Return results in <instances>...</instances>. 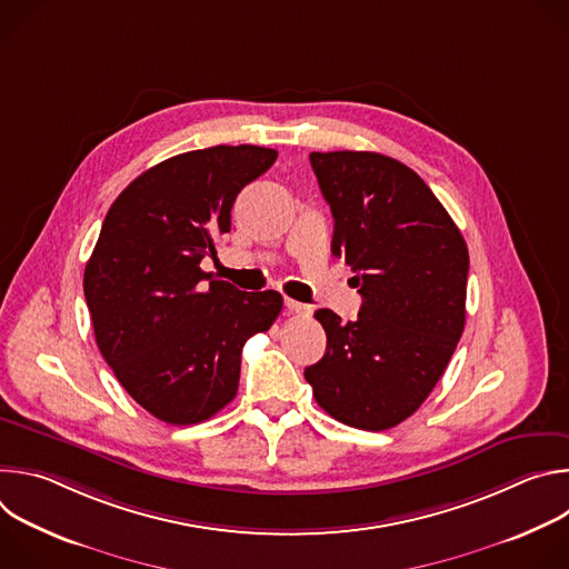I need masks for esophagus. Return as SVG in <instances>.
<instances>
[{
  "label": "esophagus",
  "mask_w": 569,
  "mask_h": 569,
  "mask_svg": "<svg viewBox=\"0 0 569 569\" xmlns=\"http://www.w3.org/2000/svg\"><path fill=\"white\" fill-rule=\"evenodd\" d=\"M283 303H286V308H288V312H295V315H308V312H310V306L299 303V301H295V299H286Z\"/></svg>",
  "instance_id": "1"
}]
</instances>
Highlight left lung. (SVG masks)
Listing matches in <instances>:
<instances>
[{"mask_svg": "<svg viewBox=\"0 0 569 569\" xmlns=\"http://www.w3.org/2000/svg\"><path fill=\"white\" fill-rule=\"evenodd\" d=\"M336 227L331 250L356 272V321L315 319L327 353L303 376L321 410L360 430L412 417L443 376L466 321L468 248L430 187L398 159L310 152Z\"/></svg>", "mask_w": 569, "mask_h": 569, "instance_id": "8db88e82", "label": "left lung"}]
</instances>
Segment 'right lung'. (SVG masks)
<instances>
[{
    "label": "right lung",
    "mask_w": 569,
    "mask_h": 569,
    "mask_svg": "<svg viewBox=\"0 0 569 569\" xmlns=\"http://www.w3.org/2000/svg\"><path fill=\"white\" fill-rule=\"evenodd\" d=\"M277 150L211 146L176 154L112 202L83 290L101 356L154 419L193 426L233 400L246 342L281 312L277 290L242 292L202 272L231 229L236 196Z\"/></svg>",
    "instance_id": "right-lung-1"
}]
</instances>
